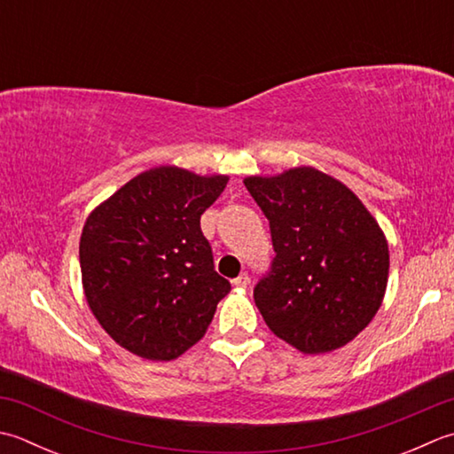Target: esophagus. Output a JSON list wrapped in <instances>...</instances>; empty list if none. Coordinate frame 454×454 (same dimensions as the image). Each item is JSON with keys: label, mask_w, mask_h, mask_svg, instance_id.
I'll list each match as a JSON object with an SVG mask.
<instances>
[{"label": "esophagus", "mask_w": 454, "mask_h": 454, "mask_svg": "<svg viewBox=\"0 0 454 454\" xmlns=\"http://www.w3.org/2000/svg\"><path fill=\"white\" fill-rule=\"evenodd\" d=\"M232 286H236V287H247V286H250V275L239 273L238 278L232 281Z\"/></svg>", "instance_id": "esophagus-1"}]
</instances>
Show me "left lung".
Returning a JSON list of instances; mask_svg holds the SVG:
<instances>
[{
    "mask_svg": "<svg viewBox=\"0 0 454 454\" xmlns=\"http://www.w3.org/2000/svg\"><path fill=\"white\" fill-rule=\"evenodd\" d=\"M270 220L271 273L254 301L270 331L303 354L352 342L386 295L384 230L348 186L315 167L244 179Z\"/></svg>",
    "mask_w": 454,
    "mask_h": 454,
    "instance_id": "1",
    "label": "left lung"
}]
</instances>
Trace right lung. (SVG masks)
<instances>
[{"label": "right lung", "mask_w": 454, "mask_h": 454, "mask_svg": "<svg viewBox=\"0 0 454 454\" xmlns=\"http://www.w3.org/2000/svg\"><path fill=\"white\" fill-rule=\"evenodd\" d=\"M228 179L153 167L88 215L78 247L84 297L121 348L168 362L207 334L230 283L215 271L200 215Z\"/></svg>", "instance_id": "1"}]
</instances>
